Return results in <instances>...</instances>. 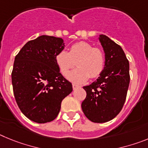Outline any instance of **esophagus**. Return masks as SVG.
<instances>
[{"instance_id": "34e87169", "label": "esophagus", "mask_w": 148, "mask_h": 148, "mask_svg": "<svg viewBox=\"0 0 148 148\" xmlns=\"http://www.w3.org/2000/svg\"><path fill=\"white\" fill-rule=\"evenodd\" d=\"M79 87H81L79 85H78V84H73V90H75V89L79 88Z\"/></svg>"}]
</instances>
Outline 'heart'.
Returning <instances> with one entry per match:
<instances>
[{"label":"heart","instance_id":"heart-1","mask_svg":"<svg viewBox=\"0 0 148 148\" xmlns=\"http://www.w3.org/2000/svg\"><path fill=\"white\" fill-rule=\"evenodd\" d=\"M56 61L60 73L64 77H66L69 70L77 62L78 68L69 73L67 78L77 84L84 83L90 77L91 78L99 77L102 73L105 64L103 51L84 41L72 45L69 53L61 51L56 55Z\"/></svg>","mask_w":148,"mask_h":148}]
</instances>
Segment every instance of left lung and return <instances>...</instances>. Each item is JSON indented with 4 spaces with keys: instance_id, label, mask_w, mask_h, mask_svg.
I'll list each match as a JSON object with an SVG mask.
<instances>
[{
    "instance_id": "8db88e82",
    "label": "left lung",
    "mask_w": 148,
    "mask_h": 148,
    "mask_svg": "<svg viewBox=\"0 0 148 148\" xmlns=\"http://www.w3.org/2000/svg\"><path fill=\"white\" fill-rule=\"evenodd\" d=\"M99 41L105 53L104 68L97 80L83 88L87 96L82 108L89 120L104 123L114 119L122 109L130 84L129 61L122 48L104 35Z\"/></svg>"
}]
</instances>
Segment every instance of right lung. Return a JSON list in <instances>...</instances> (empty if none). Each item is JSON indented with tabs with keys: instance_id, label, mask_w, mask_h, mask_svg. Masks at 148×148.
<instances>
[{
	"instance_id": "1",
	"label": "right lung",
	"mask_w": 148,
	"mask_h": 148,
	"mask_svg": "<svg viewBox=\"0 0 148 148\" xmlns=\"http://www.w3.org/2000/svg\"><path fill=\"white\" fill-rule=\"evenodd\" d=\"M64 49L62 38L41 35L28 41L15 56L12 72L15 101L23 114L35 122L54 120L62 100L73 91L56 61Z\"/></svg>"
}]
</instances>
